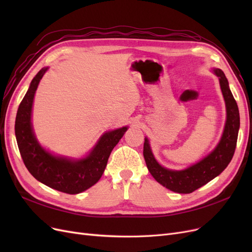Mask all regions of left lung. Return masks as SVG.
Segmentation results:
<instances>
[{
  "instance_id": "8db88e82",
  "label": "left lung",
  "mask_w": 252,
  "mask_h": 252,
  "mask_svg": "<svg viewBox=\"0 0 252 252\" xmlns=\"http://www.w3.org/2000/svg\"><path fill=\"white\" fill-rule=\"evenodd\" d=\"M220 80V86L226 103L227 120L220 143L210 155L189 168L181 171L166 169L159 165L152 155L148 140L145 139L143 155L147 168L159 184L178 193H191L197 188L207 184L222 172L230 163L234 155L240 128L238 104L229 89L228 81L220 69L213 70Z\"/></svg>"
}]
</instances>
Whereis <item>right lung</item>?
<instances>
[{
  "label": "right lung",
  "mask_w": 252,
  "mask_h": 252,
  "mask_svg": "<svg viewBox=\"0 0 252 252\" xmlns=\"http://www.w3.org/2000/svg\"><path fill=\"white\" fill-rule=\"evenodd\" d=\"M47 69L43 68L37 72L19 106L14 125L18 146L26 168L37 181L59 191L77 194L101 179L112 149L127 127L105 133L90 155L79 161L55 157L44 150L32 131V108L37 85Z\"/></svg>",
  "instance_id": "obj_1"
}]
</instances>
